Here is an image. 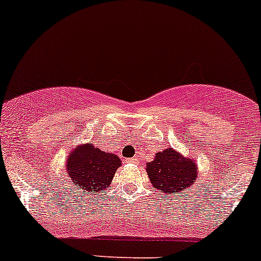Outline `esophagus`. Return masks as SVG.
<instances>
[{"mask_svg": "<svg viewBox=\"0 0 261 261\" xmlns=\"http://www.w3.org/2000/svg\"><path fill=\"white\" fill-rule=\"evenodd\" d=\"M127 162H130V163H137V159H136V157H131V159L127 160Z\"/></svg>", "mask_w": 261, "mask_h": 261, "instance_id": "34e87169", "label": "esophagus"}]
</instances>
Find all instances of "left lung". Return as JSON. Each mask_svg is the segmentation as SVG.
<instances>
[{"label":"left lung","mask_w":261,"mask_h":261,"mask_svg":"<svg viewBox=\"0 0 261 261\" xmlns=\"http://www.w3.org/2000/svg\"><path fill=\"white\" fill-rule=\"evenodd\" d=\"M146 171L153 188L168 196L186 191L198 176L197 163L171 147L154 154L153 161L147 163Z\"/></svg>","instance_id":"8db88e82"}]
</instances>
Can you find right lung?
<instances>
[{
    "label": "right lung",
    "mask_w": 261,
    "mask_h": 261,
    "mask_svg": "<svg viewBox=\"0 0 261 261\" xmlns=\"http://www.w3.org/2000/svg\"><path fill=\"white\" fill-rule=\"evenodd\" d=\"M121 160L114 153L104 152L93 145L83 144L71 151L65 167L78 190L98 193L111 185Z\"/></svg>",
    "instance_id": "right-lung-1"
}]
</instances>
